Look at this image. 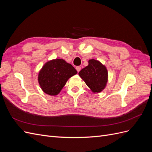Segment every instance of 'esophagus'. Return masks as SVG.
<instances>
[{"label":"esophagus","mask_w":152,"mask_h":152,"mask_svg":"<svg viewBox=\"0 0 152 152\" xmlns=\"http://www.w3.org/2000/svg\"><path fill=\"white\" fill-rule=\"evenodd\" d=\"M76 70H77V71L79 72H80V70H81V67L80 66H77V67H76Z\"/></svg>","instance_id":"34e87169"}]
</instances>
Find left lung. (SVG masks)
Here are the masks:
<instances>
[{"mask_svg":"<svg viewBox=\"0 0 152 152\" xmlns=\"http://www.w3.org/2000/svg\"><path fill=\"white\" fill-rule=\"evenodd\" d=\"M79 75L94 93L103 91L108 80L107 68L99 61L93 59H90L89 65L82 69Z\"/></svg>","mask_w":152,"mask_h":152,"instance_id":"1","label":"left lung"}]
</instances>
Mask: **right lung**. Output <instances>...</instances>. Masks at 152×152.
<instances>
[{
	"mask_svg": "<svg viewBox=\"0 0 152 152\" xmlns=\"http://www.w3.org/2000/svg\"><path fill=\"white\" fill-rule=\"evenodd\" d=\"M77 73L75 68L62 59L48 61L39 73V83L45 93L55 96L61 91L69 78Z\"/></svg>",
	"mask_w": 152,
	"mask_h": 152,
	"instance_id": "add662e5",
	"label": "right lung"
}]
</instances>
